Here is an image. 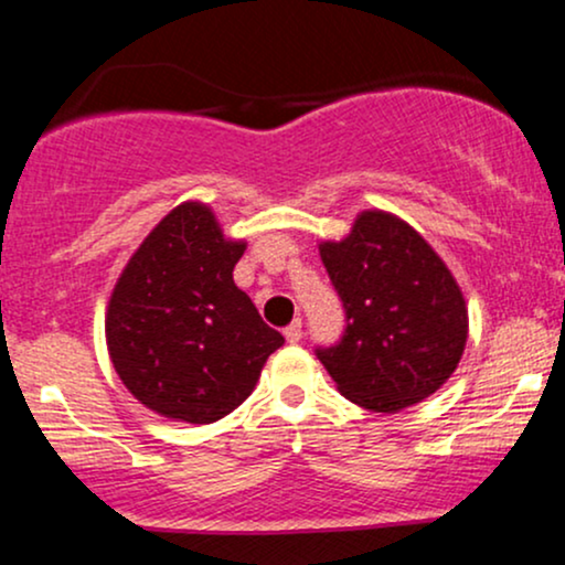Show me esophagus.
Masks as SVG:
<instances>
[{
    "mask_svg": "<svg viewBox=\"0 0 565 565\" xmlns=\"http://www.w3.org/2000/svg\"><path fill=\"white\" fill-rule=\"evenodd\" d=\"M284 337H287V342H291V345H295V342H300L302 340V319L291 321L289 327L284 329Z\"/></svg>",
    "mask_w": 565,
    "mask_h": 565,
    "instance_id": "1",
    "label": "esophagus"
}]
</instances>
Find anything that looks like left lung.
<instances>
[{
  "label": "left lung",
  "mask_w": 565,
  "mask_h": 565,
  "mask_svg": "<svg viewBox=\"0 0 565 565\" xmlns=\"http://www.w3.org/2000/svg\"><path fill=\"white\" fill-rule=\"evenodd\" d=\"M345 332L316 355L340 393L372 412H401L436 393L462 359L468 308L433 246L404 220L361 212L342 242H323Z\"/></svg>",
  "instance_id": "obj_1"
}]
</instances>
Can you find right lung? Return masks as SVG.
I'll use <instances>...</instances> for the list:
<instances>
[{
    "label": "right lung",
    "instance_id": "add662e5",
    "mask_svg": "<svg viewBox=\"0 0 565 565\" xmlns=\"http://www.w3.org/2000/svg\"><path fill=\"white\" fill-rule=\"evenodd\" d=\"M244 242H225L215 215L185 201L148 233L116 281L106 316L114 369L127 391L180 423L231 414L284 337L233 284Z\"/></svg>",
    "mask_w": 565,
    "mask_h": 565
}]
</instances>
